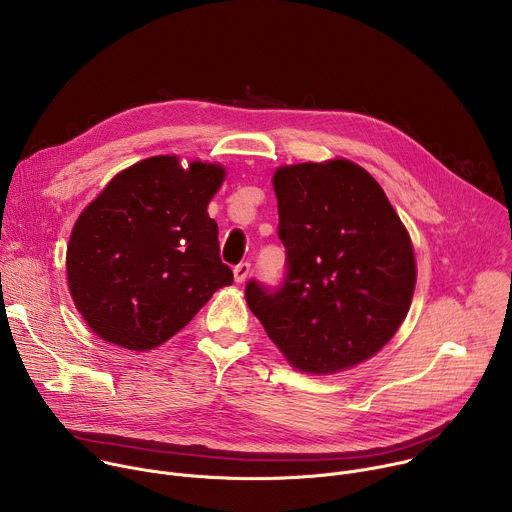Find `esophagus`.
Masks as SVG:
<instances>
[{"label": "esophagus", "mask_w": 512, "mask_h": 512, "mask_svg": "<svg viewBox=\"0 0 512 512\" xmlns=\"http://www.w3.org/2000/svg\"><path fill=\"white\" fill-rule=\"evenodd\" d=\"M233 273H235V281H239V283H243L247 277H249V273H251V263H247V261H243V263H239V265H235V269H233Z\"/></svg>", "instance_id": "1"}]
</instances>
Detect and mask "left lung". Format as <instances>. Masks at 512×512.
<instances>
[{"label":"left lung","instance_id":"8db88e82","mask_svg":"<svg viewBox=\"0 0 512 512\" xmlns=\"http://www.w3.org/2000/svg\"><path fill=\"white\" fill-rule=\"evenodd\" d=\"M273 188L285 275L275 287L249 279L247 304L296 369H350L407 316L411 239L377 180L348 160L283 166Z\"/></svg>","mask_w":512,"mask_h":512}]
</instances>
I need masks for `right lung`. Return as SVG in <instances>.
I'll list each match as a JSON object with an SVG mask.
<instances>
[{
    "label": "right lung",
    "instance_id": "add662e5",
    "mask_svg": "<svg viewBox=\"0 0 512 512\" xmlns=\"http://www.w3.org/2000/svg\"><path fill=\"white\" fill-rule=\"evenodd\" d=\"M225 170L174 156L143 160L85 208L66 251L70 296L107 342L152 350L233 283L206 206Z\"/></svg>",
    "mask_w": 512,
    "mask_h": 512
}]
</instances>
